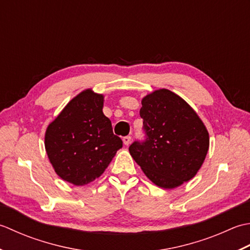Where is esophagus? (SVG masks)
<instances>
[{
    "mask_svg": "<svg viewBox=\"0 0 250 250\" xmlns=\"http://www.w3.org/2000/svg\"><path fill=\"white\" fill-rule=\"evenodd\" d=\"M130 141H131V137L130 136H126V137H124V138H123V142H124L125 146H128L130 144Z\"/></svg>",
    "mask_w": 250,
    "mask_h": 250,
    "instance_id": "esophagus-1",
    "label": "esophagus"
}]
</instances>
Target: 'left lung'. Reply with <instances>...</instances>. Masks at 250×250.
Masks as SVG:
<instances>
[{"mask_svg":"<svg viewBox=\"0 0 250 250\" xmlns=\"http://www.w3.org/2000/svg\"><path fill=\"white\" fill-rule=\"evenodd\" d=\"M144 140H136L129 153L146 176L164 189L181 186L196 175L205 160L209 136L191 106L168 89L142 99Z\"/></svg>","mask_w":250,"mask_h":250,"instance_id":"left-lung-1","label":"left lung"}]
</instances>
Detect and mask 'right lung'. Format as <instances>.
I'll use <instances>...</instances> for the list:
<instances>
[{"label": "right lung", "mask_w": 250, "mask_h": 250, "mask_svg": "<svg viewBox=\"0 0 250 250\" xmlns=\"http://www.w3.org/2000/svg\"><path fill=\"white\" fill-rule=\"evenodd\" d=\"M103 106V95L84 90L47 127L48 159L61 179L74 186L87 185L100 177L123 146Z\"/></svg>", "instance_id": "1"}]
</instances>
